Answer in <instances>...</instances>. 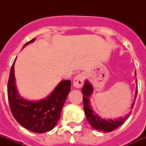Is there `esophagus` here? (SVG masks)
<instances>
[{
  "label": "esophagus",
  "instance_id": "1",
  "mask_svg": "<svg viewBox=\"0 0 146 146\" xmlns=\"http://www.w3.org/2000/svg\"><path fill=\"white\" fill-rule=\"evenodd\" d=\"M84 76L82 74H78L73 79V85L76 88H80L83 85Z\"/></svg>",
  "mask_w": 146,
  "mask_h": 146
}]
</instances>
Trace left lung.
I'll return each instance as SVG.
<instances>
[{
    "mask_svg": "<svg viewBox=\"0 0 146 146\" xmlns=\"http://www.w3.org/2000/svg\"><path fill=\"white\" fill-rule=\"evenodd\" d=\"M135 76H137V73L135 71ZM137 82V81H136ZM94 91L93 86L91 84L89 81L87 79L85 81V85H84L82 92L83 94V105H84V111H85L86 118L89 124L92 125L93 128L98 130V131H104V132H111L113 130L116 129L117 127L121 125L128 118V117L131 115V112H130L127 115H124V117H120L117 118L115 119H111V118H101L99 115H98L92 109V106L91 105V101H90V97ZM137 95V90L135 93V100ZM135 101L131 105V109H133L134 106Z\"/></svg>",
    "mask_w": 146,
    "mask_h": 146,
    "instance_id": "1",
    "label": "left lung"
}]
</instances>
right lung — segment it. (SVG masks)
<instances>
[{
    "mask_svg": "<svg viewBox=\"0 0 146 146\" xmlns=\"http://www.w3.org/2000/svg\"><path fill=\"white\" fill-rule=\"evenodd\" d=\"M34 41L35 39H33L26 42L23 48ZM15 59L10 70L7 85L8 100L12 114L22 127L32 132L42 133L52 130L60 118L65 100L70 92V80L61 81L54 91L44 99H25L19 95L15 85Z\"/></svg>",
    "mask_w": 146,
    "mask_h": 146,
    "instance_id": "add662e5",
    "label": "right lung"
}]
</instances>
